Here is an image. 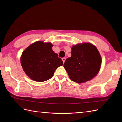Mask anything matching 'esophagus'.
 <instances>
[{"instance_id":"obj_1","label":"esophagus","mask_w":122,"mask_h":122,"mask_svg":"<svg viewBox=\"0 0 122 122\" xmlns=\"http://www.w3.org/2000/svg\"><path fill=\"white\" fill-rule=\"evenodd\" d=\"M62 61H63V62L64 63L65 61V60H66V58L65 57H62Z\"/></svg>"}]
</instances>
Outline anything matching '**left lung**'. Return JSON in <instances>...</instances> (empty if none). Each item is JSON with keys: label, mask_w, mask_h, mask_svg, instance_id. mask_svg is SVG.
<instances>
[{"label": "left lung", "mask_w": 122, "mask_h": 122, "mask_svg": "<svg viewBox=\"0 0 122 122\" xmlns=\"http://www.w3.org/2000/svg\"><path fill=\"white\" fill-rule=\"evenodd\" d=\"M72 56L66 59L64 67L70 78L83 83L93 78L99 71L101 57L98 49L90 43L73 46Z\"/></svg>", "instance_id": "obj_1"}]
</instances>
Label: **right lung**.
Segmentation results:
<instances>
[{
  "instance_id": "right-lung-1",
  "label": "right lung",
  "mask_w": 122,
  "mask_h": 122,
  "mask_svg": "<svg viewBox=\"0 0 122 122\" xmlns=\"http://www.w3.org/2000/svg\"><path fill=\"white\" fill-rule=\"evenodd\" d=\"M52 46L50 43L38 41L23 51L21 63L29 78L37 82L45 81L52 78L55 70L63 64L52 50Z\"/></svg>"
}]
</instances>
